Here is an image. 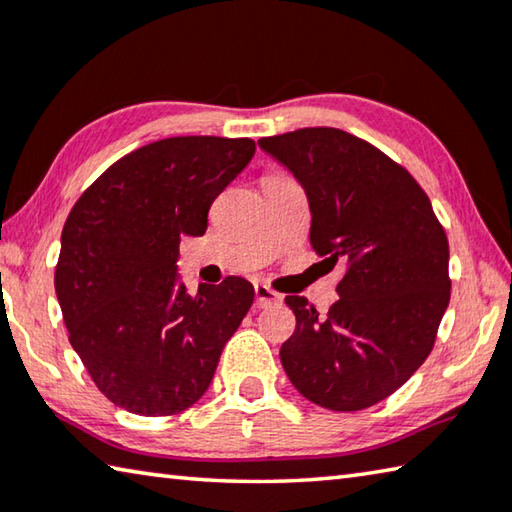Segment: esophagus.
Masks as SVG:
<instances>
[{
	"mask_svg": "<svg viewBox=\"0 0 512 512\" xmlns=\"http://www.w3.org/2000/svg\"><path fill=\"white\" fill-rule=\"evenodd\" d=\"M256 306L258 308H272V306H279L281 303V294L274 292L270 285L265 283H256Z\"/></svg>",
	"mask_w": 512,
	"mask_h": 512,
	"instance_id": "obj_1",
	"label": "esophagus"
}]
</instances>
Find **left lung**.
<instances>
[{"label": "left lung", "instance_id": "left-lung-1", "mask_svg": "<svg viewBox=\"0 0 512 512\" xmlns=\"http://www.w3.org/2000/svg\"><path fill=\"white\" fill-rule=\"evenodd\" d=\"M258 143L306 188L312 249L346 261L326 315L285 297L297 328L283 369L324 409L378 405L434 348L452 288L443 224L409 170L351 132L303 128Z\"/></svg>", "mask_w": 512, "mask_h": 512}]
</instances>
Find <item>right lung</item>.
Returning a JSON list of instances; mask_svg holds the SVG:
<instances>
[{"label": "right lung", "mask_w": 512, "mask_h": 512, "mask_svg": "<svg viewBox=\"0 0 512 512\" xmlns=\"http://www.w3.org/2000/svg\"><path fill=\"white\" fill-rule=\"evenodd\" d=\"M254 139L170 137L105 170L62 229L56 294L69 342L98 391L130 414L175 416L213 380L254 285L227 276L177 288L182 236H202L209 209L254 157Z\"/></svg>", "instance_id": "add662e5"}]
</instances>
